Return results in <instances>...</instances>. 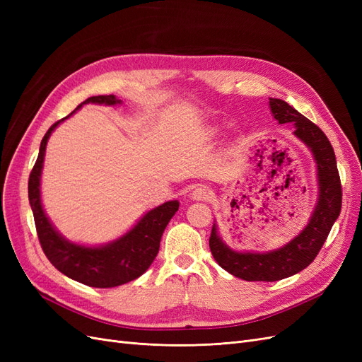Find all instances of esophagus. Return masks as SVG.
Here are the masks:
<instances>
[{
	"instance_id": "obj_1",
	"label": "esophagus",
	"mask_w": 362,
	"mask_h": 362,
	"mask_svg": "<svg viewBox=\"0 0 362 362\" xmlns=\"http://www.w3.org/2000/svg\"><path fill=\"white\" fill-rule=\"evenodd\" d=\"M211 190L206 185H196V187L190 192V198L193 201H208L211 198Z\"/></svg>"
}]
</instances>
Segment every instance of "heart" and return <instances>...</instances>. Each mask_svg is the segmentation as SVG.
<instances>
[{"instance_id":"b5f03b06","label":"heart","mask_w":362,"mask_h":362,"mask_svg":"<svg viewBox=\"0 0 362 362\" xmlns=\"http://www.w3.org/2000/svg\"><path fill=\"white\" fill-rule=\"evenodd\" d=\"M217 131H218V129H214V131H213V133H214V134H217Z\"/></svg>"}]
</instances>
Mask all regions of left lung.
Returning <instances> with one entry per match:
<instances>
[{"instance_id": "1", "label": "left lung", "mask_w": 362, "mask_h": 362, "mask_svg": "<svg viewBox=\"0 0 362 362\" xmlns=\"http://www.w3.org/2000/svg\"><path fill=\"white\" fill-rule=\"evenodd\" d=\"M269 105L272 116L278 120V124H293L294 137L311 151L317 168L319 194L306 226L287 245L275 250H234L222 240L217 223H213L210 249L214 259L222 269L245 281L273 282L293 276L308 267L319 254L341 211V182L329 140L319 127L286 101L270 98Z\"/></svg>"}]
</instances>
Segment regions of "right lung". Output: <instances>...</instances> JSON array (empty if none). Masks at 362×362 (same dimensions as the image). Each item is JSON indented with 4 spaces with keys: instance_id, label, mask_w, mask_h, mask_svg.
I'll use <instances>...</instances> for the list:
<instances>
[{
    "instance_id": "1",
    "label": "right lung",
    "mask_w": 362,
    "mask_h": 362,
    "mask_svg": "<svg viewBox=\"0 0 362 362\" xmlns=\"http://www.w3.org/2000/svg\"><path fill=\"white\" fill-rule=\"evenodd\" d=\"M84 104L117 105L122 101L115 95L87 98L75 110L54 124L43 136L39 156L28 180V201L35 216L37 237L51 264L63 275L95 288H110L134 281L149 269L156 259L160 240L173 214L178 211V201H168L152 208L139 218V222L119 238L100 246H86L64 238L51 223L40 198V178L45 160L47 144L51 133L63 120L76 113Z\"/></svg>"
}]
</instances>
